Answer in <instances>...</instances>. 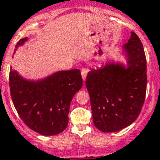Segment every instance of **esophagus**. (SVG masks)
<instances>
[{
	"label": "esophagus",
	"instance_id": "esophagus-1",
	"mask_svg": "<svg viewBox=\"0 0 160 160\" xmlns=\"http://www.w3.org/2000/svg\"><path fill=\"white\" fill-rule=\"evenodd\" d=\"M88 71L87 68H82L81 69V76L83 80H86V77H87V75H88Z\"/></svg>",
	"mask_w": 160,
	"mask_h": 160
}]
</instances>
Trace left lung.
Instances as JSON below:
<instances>
[{
  "label": "left lung",
  "instance_id": "obj_1",
  "mask_svg": "<svg viewBox=\"0 0 160 160\" xmlns=\"http://www.w3.org/2000/svg\"><path fill=\"white\" fill-rule=\"evenodd\" d=\"M127 66L114 61L90 68L86 87L95 126L115 132L132 124L139 115L147 89V61L143 44L135 32L122 46Z\"/></svg>",
  "mask_w": 160,
  "mask_h": 160
}]
</instances>
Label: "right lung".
Wrapping results in <instances>:
<instances>
[{"instance_id":"obj_1","label":"right lung","mask_w":160,"mask_h":160,"mask_svg":"<svg viewBox=\"0 0 160 160\" xmlns=\"http://www.w3.org/2000/svg\"><path fill=\"white\" fill-rule=\"evenodd\" d=\"M28 41L17 42L15 50ZM83 85L80 71H60L39 80L23 78L15 70L9 72L11 97L17 113L27 126L43 136H55L68 123L70 103Z\"/></svg>"}]
</instances>
